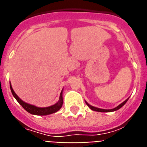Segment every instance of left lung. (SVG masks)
Masks as SVG:
<instances>
[{
  "label": "left lung",
  "instance_id": "obj_1",
  "mask_svg": "<svg viewBox=\"0 0 147 147\" xmlns=\"http://www.w3.org/2000/svg\"><path fill=\"white\" fill-rule=\"evenodd\" d=\"M129 99V98H128ZM128 99H127V100H125L124 102H123L122 104H120L119 106H118L117 107H115V108H114V109H99V108H96V107H92V106L91 105H89V104H88L87 102H86V105L88 106V107L90 108V109H92V110L93 111H96V112H113V111H116V110H118V109H119L120 108H121V107H123V105H124L126 103H127V101L128 100Z\"/></svg>",
  "mask_w": 147,
  "mask_h": 147
}]
</instances>
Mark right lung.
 Returning <instances> with one entry per match:
<instances>
[{
    "label": "right lung",
    "instance_id": "add662e5",
    "mask_svg": "<svg viewBox=\"0 0 147 147\" xmlns=\"http://www.w3.org/2000/svg\"><path fill=\"white\" fill-rule=\"evenodd\" d=\"M10 89H11V92H12V95L15 97V98L17 100V101L18 102L20 105L22 106V107L26 111H27L28 112H29L30 114L35 115H47L52 114L54 112H56L57 111L59 110L61 108L62 105H63V97H62V92H61V95H60L59 100L58 101V103H56L54 105L51 106V107H43V108H40V107H37L35 106L31 105V104H26L25 102L23 101L21 99L18 98L15 92H14V90L12 89V86H11V84H10Z\"/></svg>",
    "mask_w": 147,
    "mask_h": 147
}]
</instances>
